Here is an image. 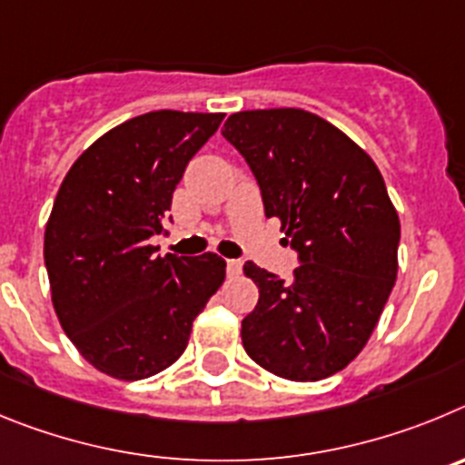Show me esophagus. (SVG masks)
<instances>
[{
    "label": "esophagus",
    "mask_w": 465,
    "mask_h": 465,
    "mask_svg": "<svg viewBox=\"0 0 465 465\" xmlns=\"http://www.w3.org/2000/svg\"><path fill=\"white\" fill-rule=\"evenodd\" d=\"M242 273L241 259H227V275L229 278H238Z\"/></svg>",
    "instance_id": "esophagus-1"
}]
</instances>
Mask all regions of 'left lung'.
<instances>
[{
  "instance_id": "8db88e82",
  "label": "left lung",
  "mask_w": 465,
  "mask_h": 465,
  "mask_svg": "<svg viewBox=\"0 0 465 465\" xmlns=\"http://www.w3.org/2000/svg\"><path fill=\"white\" fill-rule=\"evenodd\" d=\"M223 136L299 257L290 282L245 262L259 301L241 324L242 347L284 380L329 378L361 352L396 282L401 224L382 173L341 129L301 108L233 113Z\"/></svg>"
}]
</instances>
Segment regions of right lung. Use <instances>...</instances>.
Segmentation results:
<instances>
[{"label":"right lung","mask_w":465,"mask_h":465,"mask_svg":"<svg viewBox=\"0 0 465 465\" xmlns=\"http://www.w3.org/2000/svg\"><path fill=\"white\" fill-rule=\"evenodd\" d=\"M223 118L143 113L94 141L62 181L44 238L53 305L78 352L111 378L169 368L223 284V257H160L150 245L169 233L175 185Z\"/></svg>","instance_id":"obj_1"}]
</instances>
